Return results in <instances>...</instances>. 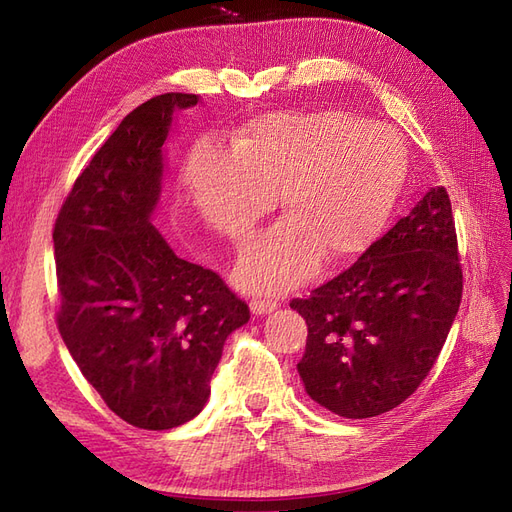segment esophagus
Listing matches in <instances>:
<instances>
[{"mask_svg":"<svg viewBox=\"0 0 512 512\" xmlns=\"http://www.w3.org/2000/svg\"><path fill=\"white\" fill-rule=\"evenodd\" d=\"M277 307V301L275 299H262V297H254L250 301V309L254 314H267V312H273V309Z\"/></svg>","mask_w":512,"mask_h":512,"instance_id":"obj_1","label":"esophagus"}]
</instances>
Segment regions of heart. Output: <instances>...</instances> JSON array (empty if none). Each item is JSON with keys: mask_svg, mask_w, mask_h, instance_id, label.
Segmentation results:
<instances>
[{"mask_svg": "<svg viewBox=\"0 0 512 512\" xmlns=\"http://www.w3.org/2000/svg\"><path fill=\"white\" fill-rule=\"evenodd\" d=\"M397 130L344 111L271 113L232 138L230 151L200 145L185 183L200 215L230 243H243L280 196L284 222L239 258L250 290L280 292L303 282L316 258H352L389 220L406 179Z\"/></svg>", "mask_w": 512, "mask_h": 512, "instance_id": "obj_1", "label": "heart"}]
</instances>
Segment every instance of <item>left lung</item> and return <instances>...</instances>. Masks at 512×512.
I'll list each match as a JSON object with an SVG mask.
<instances>
[{
	"label": "left lung",
	"instance_id": "left-lung-1",
	"mask_svg": "<svg viewBox=\"0 0 512 512\" xmlns=\"http://www.w3.org/2000/svg\"><path fill=\"white\" fill-rule=\"evenodd\" d=\"M461 292L451 198L431 188L352 267L290 301L307 322V395L344 418L397 408L436 363Z\"/></svg>",
	"mask_w": 512,
	"mask_h": 512
}]
</instances>
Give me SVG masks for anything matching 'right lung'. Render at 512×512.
Here are the masks:
<instances>
[{
    "instance_id": "obj_1",
    "label": "right lung",
    "mask_w": 512,
    "mask_h": 512,
    "mask_svg": "<svg viewBox=\"0 0 512 512\" xmlns=\"http://www.w3.org/2000/svg\"><path fill=\"white\" fill-rule=\"evenodd\" d=\"M194 104V94H162L123 117L53 226L57 329L104 404L151 431L203 410L226 337L250 320L218 273L175 256L149 222L170 130Z\"/></svg>"
}]
</instances>
